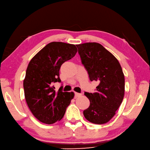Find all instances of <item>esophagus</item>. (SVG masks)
I'll list each match as a JSON object with an SVG mask.
<instances>
[{"instance_id": "esophagus-1", "label": "esophagus", "mask_w": 150, "mask_h": 150, "mask_svg": "<svg viewBox=\"0 0 150 150\" xmlns=\"http://www.w3.org/2000/svg\"><path fill=\"white\" fill-rule=\"evenodd\" d=\"M81 93H79L77 92H75V97H78L79 96H81Z\"/></svg>"}]
</instances>
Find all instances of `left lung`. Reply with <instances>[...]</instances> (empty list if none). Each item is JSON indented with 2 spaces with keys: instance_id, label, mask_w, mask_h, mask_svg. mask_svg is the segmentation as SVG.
I'll return each instance as SVG.
<instances>
[{
  "instance_id": "1",
  "label": "left lung",
  "mask_w": 150,
  "mask_h": 150,
  "mask_svg": "<svg viewBox=\"0 0 150 150\" xmlns=\"http://www.w3.org/2000/svg\"><path fill=\"white\" fill-rule=\"evenodd\" d=\"M76 46L90 81L99 83L96 92H85L90 104L83 111L84 116L95 124L108 123L115 115L125 93V76L121 65L99 43L86 42Z\"/></svg>"
}]
</instances>
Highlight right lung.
I'll use <instances>...</instances> for the list:
<instances>
[{"label":"right lung","mask_w":150,"mask_h":150,"mask_svg":"<svg viewBox=\"0 0 150 150\" xmlns=\"http://www.w3.org/2000/svg\"><path fill=\"white\" fill-rule=\"evenodd\" d=\"M77 52L74 45L52 42L40 50L28 65L23 80L25 98L33 115L43 123L50 125L62 120L74 97V92H62V86L57 92L53 83L61 81V65Z\"/></svg>","instance_id":"right-lung-1"}]
</instances>
